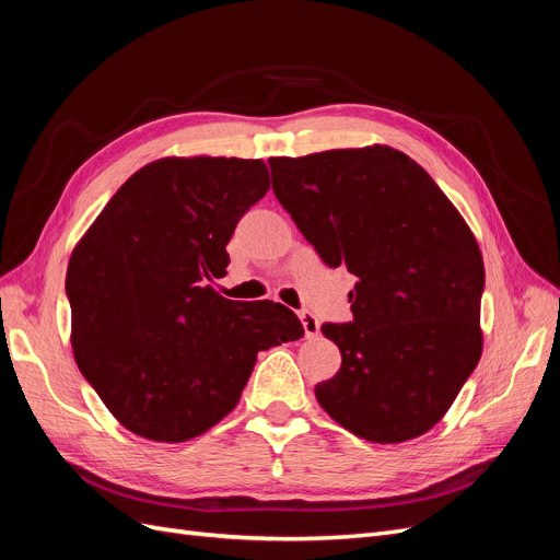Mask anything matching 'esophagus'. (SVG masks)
Here are the masks:
<instances>
[{
  "instance_id": "esophagus-1",
  "label": "esophagus",
  "mask_w": 560,
  "mask_h": 560,
  "mask_svg": "<svg viewBox=\"0 0 560 560\" xmlns=\"http://www.w3.org/2000/svg\"><path fill=\"white\" fill-rule=\"evenodd\" d=\"M299 317H301V325H303V331H306V336H317L319 334V319L311 313V311H299Z\"/></svg>"
}]
</instances>
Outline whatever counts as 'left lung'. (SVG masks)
<instances>
[{
  "label": "left lung",
  "instance_id": "obj_1",
  "mask_svg": "<svg viewBox=\"0 0 560 560\" xmlns=\"http://www.w3.org/2000/svg\"><path fill=\"white\" fill-rule=\"evenodd\" d=\"M273 194L327 266L358 278L352 319L325 322L341 369L315 385L338 425L376 444L434 428L481 358L477 241L436 182L393 147L270 159Z\"/></svg>",
  "mask_w": 560,
  "mask_h": 560
}]
</instances>
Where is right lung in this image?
<instances>
[{
    "label": "right lung",
    "mask_w": 560,
    "mask_h": 560,
    "mask_svg": "<svg viewBox=\"0 0 560 560\" xmlns=\"http://www.w3.org/2000/svg\"><path fill=\"white\" fill-rule=\"evenodd\" d=\"M268 191L261 161L161 159L135 173L74 247L65 292L79 371L114 418L154 442H186L238 404L257 352L303 336L273 301H231L241 217Z\"/></svg>",
    "instance_id": "obj_1"
}]
</instances>
